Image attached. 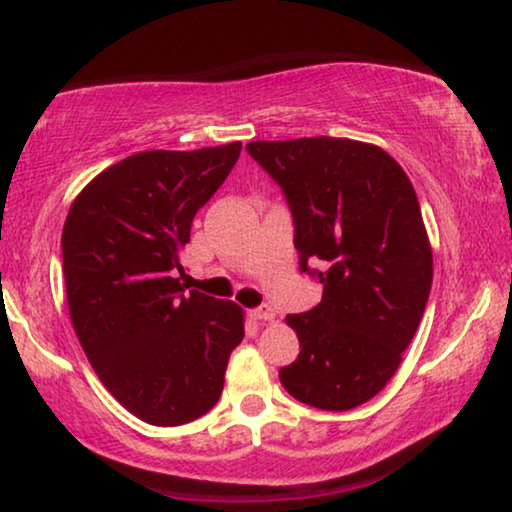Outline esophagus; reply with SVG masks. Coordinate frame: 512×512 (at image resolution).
<instances>
[{"instance_id": "34e87169", "label": "esophagus", "mask_w": 512, "mask_h": 512, "mask_svg": "<svg viewBox=\"0 0 512 512\" xmlns=\"http://www.w3.org/2000/svg\"><path fill=\"white\" fill-rule=\"evenodd\" d=\"M251 317L258 319V321H272V319H275V310H272L270 303H263V305H258V307H254V310H251Z\"/></svg>"}]
</instances>
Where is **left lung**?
Returning <instances> with one entry per match:
<instances>
[{
	"label": "left lung",
	"mask_w": 512,
	"mask_h": 512,
	"mask_svg": "<svg viewBox=\"0 0 512 512\" xmlns=\"http://www.w3.org/2000/svg\"><path fill=\"white\" fill-rule=\"evenodd\" d=\"M282 188L300 272L321 303L289 314L300 354L284 389L321 410H352L396 373L431 293L433 256L408 174L373 144L335 137L251 142Z\"/></svg>",
	"instance_id": "left-lung-1"
}]
</instances>
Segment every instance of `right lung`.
<instances>
[{
    "instance_id": "add662e5",
    "label": "right lung",
    "mask_w": 512,
    "mask_h": 512,
    "mask_svg": "<svg viewBox=\"0 0 512 512\" xmlns=\"http://www.w3.org/2000/svg\"><path fill=\"white\" fill-rule=\"evenodd\" d=\"M242 144L144 151L90 181L62 228L74 331L104 387L142 422L179 426L214 408L244 338L230 300L186 291L179 249Z\"/></svg>"
}]
</instances>
